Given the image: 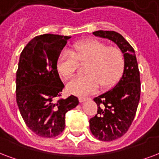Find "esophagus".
Here are the masks:
<instances>
[{
  "mask_svg": "<svg viewBox=\"0 0 159 159\" xmlns=\"http://www.w3.org/2000/svg\"><path fill=\"white\" fill-rule=\"evenodd\" d=\"M87 100H88L87 98H83V97L79 98V101H80V103H83V102H84V101H86Z\"/></svg>",
  "mask_w": 159,
  "mask_h": 159,
  "instance_id": "esophagus-1",
  "label": "esophagus"
}]
</instances>
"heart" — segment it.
Here are the masks:
<instances>
[{
    "label": "heart",
    "mask_w": 159,
    "mask_h": 159,
    "mask_svg": "<svg viewBox=\"0 0 159 159\" xmlns=\"http://www.w3.org/2000/svg\"><path fill=\"white\" fill-rule=\"evenodd\" d=\"M77 62L87 64L86 75L75 77L66 84L67 91L77 96H86L95 92L99 86L103 89L113 86L124 70V56L120 48L107 46L97 39L76 43L70 52H63L56 64L58 75L70 78L77 68Z\"/></svg>",
    "instance_id": "heart-1"
}]
</instances>
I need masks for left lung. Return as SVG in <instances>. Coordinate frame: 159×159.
I'll return each instance as SVG.
<instances>
[{
    "label": "left lung",
    "instance_id": "1",
    "mask_svg": "<svg viewBox=\"0 0 159 159\" xmlns=\"http://www.w3.org/2000/svg\"><path fill=\"white\" fill-rule=\"evenodd\" d=\"M93 34L115 43L124 56L122 75L114 88L94 98L96 115L89 120V129L101 141L116 140L129 129L140 100V73L134 49L120 33L95 31Z\"/></svg>",
    "mask_w": 159,
    "mask_h": 159
}]
</instances>
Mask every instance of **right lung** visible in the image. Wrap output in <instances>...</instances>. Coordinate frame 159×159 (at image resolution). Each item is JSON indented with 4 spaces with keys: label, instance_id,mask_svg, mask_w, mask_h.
I'll return each mask as SVG.
<instances>
[{
    "label": "right lung",
    "instance_id": "add662e5",
    "mask_svg": "<svg viewBox=\"0 0 159 159\" xmlns=\"http://www.w3.org/2000/svg\"><path fill=\"white\" fill-rule=\"evenodd\" d=\"M71 37L37 36L22 50L16 72V103L21 117L32 132L42 138H54L65 127V114L78 106V98L61 95L64 84L56 64Z\"/></svg>",
    "mask_w": 159,
    "mask_h": 159
}]
</instances>
